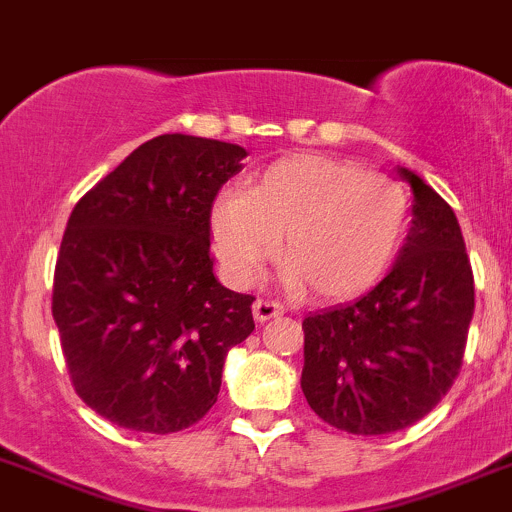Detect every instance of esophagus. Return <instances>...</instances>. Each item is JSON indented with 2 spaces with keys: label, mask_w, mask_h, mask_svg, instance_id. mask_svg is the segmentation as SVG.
Instances as JSON below:
<instances>
[{
  "label": "esophagus",
  "mask_w": 512,
  "mask_h": 512,
  "mask_svg": "<svg viewBox=\"0 0 512 512\" xmlns=\"http://www.w3.org/2000/svg\"><path fill=\"white\" fill-rule=\"evenodd\" d=\"M251 310H254V318L258 320V323H266V320L283 315V305L273 303V300H256L254 308Z\"/></svg>",
  "instance_id": "obj_1"
}]
</instances>
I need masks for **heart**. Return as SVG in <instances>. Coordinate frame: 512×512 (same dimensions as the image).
<instances>
[{"label":"heart","mask_w":512,"mask_h":512,"mask_svg":"<svg viewBox=\"0 0 512 512\" xmlns=\"http://www.w3.org/2000/svg\"><path fill=\"white\" fill-rule=\"evenodd\" d=\"M404 226L407 194L392 177L323 155L283 157L209 212L214 256L234 286H251L278 249L283 286H308L323 300L367 291L392 263Z\"/></svg>","instance_id":"heart-1"}]
</instances>
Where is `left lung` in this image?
I'll use <instances>...</instances> for the list:
<instances>
[{
	"label": "left lung",
	"instance_id": "1",
	"mask_svg": "<svg viewBox=\"0 0 512 512\" xmlns=\"http://www.w3.org/2000/svg\"><path fill=\"white\" fill-rule=\"evenodd\" d=\"M412 229L392 271L355 303L303 320V387L335 429L379 436L424 419L451 389L473 318V273L456 214L407 167Z\"/></svg>",
	"mask_w": 512,
	"mask_h": 512
}]
</instances>
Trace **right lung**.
<instances>
[{"label":"right lung","instance_id":"obj_1","mask_svg":"<svg viewBox=\"0 0 512 512\" xmlns=\"http://www.w3.org/2000/svg\"><path fill=\"white\" fill-rule=\"evenodd\" d=\"M249 155L231 142H142L73 207L54 276L56 328L78 397L142 434L197 424L226 355L254 333V298L224 288L209 212Z\"/></svg>","mask_w":512,"mask_h":512}]
</instances>
